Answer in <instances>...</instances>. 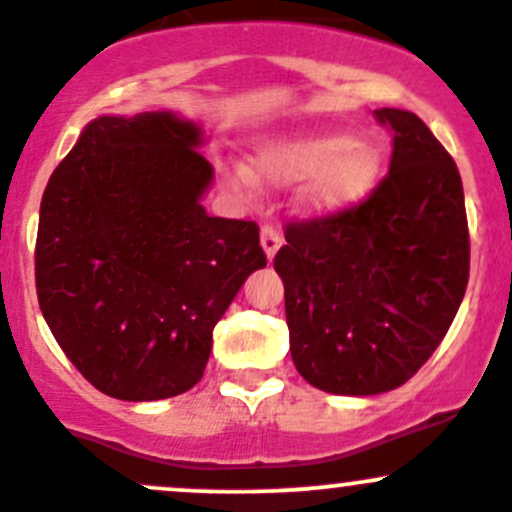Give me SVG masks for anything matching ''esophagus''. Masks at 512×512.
I'll list each match as a JSON object with an SVG mask.
<instances>
[{"label":"esophagus","instance_id":"obj_1","mask_svg":"<svg viewBox=\"0 0 512 512\" xmlns=\"http://www.w3.org/2000/svg\"><path fill=\"white\" fill-rule=\"evenodd\" d=\"M281 244H283V239H281V234H278L276 226L263 224L261 226V246H263V251H266V256L268 258L276 256V251L281 249Z\"/></svg>","mask_w":512,"mask_h":512}]
</instances>
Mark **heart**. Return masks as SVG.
Wrapping results in <instances>:
<instances>
[{
    "mask_svg": "<svg viewBox=\"0 0 512 512\" xmlns=\"http://www.w3.org/2000/svg\"><path fill=\"white\" fill-rule=\"evenodd\" d=\"M381 171L376 149L341 134L296 136L266 141L254 151L246 171H236L239 186H301V204L311 214H336L366 199Z\"/></svg>",
    "mask_w": 512,
    "mask_h": 512,
    "instance_id": "heart-1",
    "label": "heart"
}]
</instances>
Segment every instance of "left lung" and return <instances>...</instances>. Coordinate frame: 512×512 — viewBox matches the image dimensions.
<instances>
[{"label": "left lung", "instance_id": "1", "mask_svg": "<svg viewBox=\"0 0 512 512\" xmlns=\"http://www.w3.org/2000/svg\"><path fill=\"white\" fill-rule=\"evenodd\" d=\"M373 116L393 134L386 179L351 209L291 221L273 258L296 371L338 396H376L416 376L470 273L455 161L411 111Z\"/></svg>", "mask_w": 512, "mask_h": 512}]
</instances>
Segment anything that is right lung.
Returning a JSON list of instances; mask_svg holds the SVG:
<instances>
[{"instance_id":"obj_1","label":"right lung","mask_w":512,"mask_h":512,"mask_svg":"<svg viewBox=\"0 0 512 512\" xmlns=\"http://www.w3.org/2000/svg\"><path fill=\"white\" fill-rule=\"evenodd\" d=\"M201 129L169 111L99 116L39 209L34 276L54 338L96 391L161 401L204 376L211 333L266 266L254 221L201 206Z\"/></svg>"}]
</instances>
